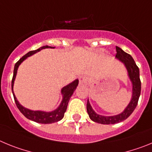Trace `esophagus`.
I'll return each instance as SVG.
<instances>
[{"label":"esophagus","mask_w":152,"mask_h":152,"mask_svg":"<svg viewBox=\"0 0 152 152\" xmlns=\"http://www.w3.org/2000/svg\"><path fill=\"white\" fill-rule=\"evenodd\" d=\"M87 78H86L85 77H79V84H80V86H82V87H85V86H87Z\"/></svg>","instance_id":"34e87169"}]
</instances>
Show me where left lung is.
Returning a JSON list of instances; mask_svg holds the SVG:
<instances>
[{"label": "left lung", "instance_id": "left-lung-1", "mask_svg": "<svg viewBox=\"0 0 152 152\" xmlns=\"http://www.w3.org/2000/svg\"><path fill=\"white\" fill-rule=\"evenodd\" d=\"M116 58L123 62L127 70L129 78L132 82V94L131 100L128 106L125 108L124 110L121 113L115 115V116H102L96 113L91 107L89 100H88L87 103V111L89 115L90 119L95 123H100V124H115V123H120L126 119L132 113L136 107L139 101V98L141 94V80L139 77V68L135 64V61L130 55L127 54L126 52L119 47L116 46Z\"/></svg>", "mask_w": 152, "mask_h": 152}]
</instances>
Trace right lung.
Returning a JSON list of instances; mask_svg holds the SVG:
<instances>
[{"instance_id": "right-lung-1", "label": "right lung", "mask_w": 152, "mask_h": 152, "mask_svg": "<svg viewBox=\"0 0 152 152\" xmlns=\"http://www.w3.org/2000/svg\"><path fill=\"white\" fill-rule=\"evenodd\" d=\"M54 49L55 47L49 46V45H44L42 47H40L39 49H36L34 51H30L28 53H26L25 56H23L19 60L17 63L15 64L14 66V70H13V76L12 78L11 82V87H12V93H13V97H14V100H15L16 105H17V108L19 109V110L20 111L25 117L27 119H30L32 121H34L36 123H42V124H50V123H57V122L60 121L62 118L64 117V113L67 110V107H68V103L69 101L70 98L72 96V94L75 92V89L77 88V85H78V81L77 79L72 81V83L68 84V85L64 86V88H61V94L62 95V100H61L60 105L56 108L55 110L51 111V112H46V111H41V110H31L29 109L26 108V107H23L20 103H19L17 100V97H16L14 93H13V84H14V80H15L16 76H17V70H18L20 64L26 60L28 57L33 56V55L36 54V52H39L42 49Z\"/></svg>"}]
</instances>
